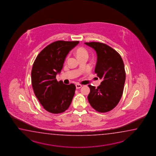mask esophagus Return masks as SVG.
<instances>
[{
    "label": "esophagus",
    "mask_w": 156,
    "mask_h": 156,
    "mask_svg": "<svg viewBox=\"0 0 156 156\" xmlns=\"http://www.w3.org/2000/svg\"><path fill=\"white\" fill-rule=\"evenodd\" d=\"M81 87H82V85H80V84H76V87L77 89H80Z\"/></svg>",
    "instance_id": "esophagus-1"
}]
</instances>
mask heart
Segmentation results:
<instances>
[{"label": "heart", "mask_w": 156, "mask_h": 156, "mask_svg": "<svg viewBox=\"0 0 156 156\" xmlns=\"http://www.w3.org/2000/svg\"><path fill=\"white\" fill-rule=\"evenodd\" d=\"M76 54L79 58L85 56H88V52L87 50L83 47L78 48L76 51Z\"/></svg>", "instance_id": "b5f03b06"}]
</instances>
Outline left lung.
Instances as JSON below:
<instances>
[{
  "label": "left lung",
  "mask_w": 156,
  "mask_h": 156,
  "mask_svg": "<svg viewBox=\"0 0 156 156\" xmlns=\"http://www.w3.org/2000/svg\"><path fill=\"white\" fill-rule=\"evenodd\" d=\"M96 51L98 60L95 73L102 82L97 88L91 85L87 96L90 104L99 113L113 109L123 95L126 71L119 53L105 43L86 42Z\"/></svg>",
  "instance_id": "obj_1"
}]
</instances>
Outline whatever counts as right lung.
Masks as SVG:
<instances>
[{"label":"right lung","mask_w":156,"mask_h":156,"mask_svg":"<svg viewBox=\"0 0 156 156\" xmlns=\"http://www.w3.org/2000/svg\"><path fill=\"white\" fill-rule=\"evenodd\" d=\"M79 42L55 41L42 50L34 60L31 71L33 91L43 108L50 113H63L72 102L76 86L57 81L56 76L62 70L67 55Z\"/></svg>","instance_id":"right-lung-1"}]
</instances>
